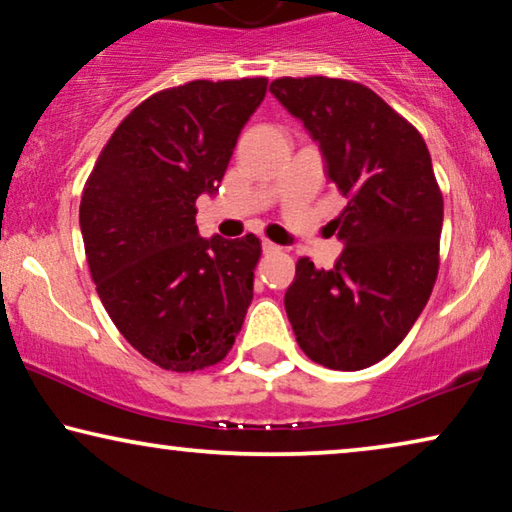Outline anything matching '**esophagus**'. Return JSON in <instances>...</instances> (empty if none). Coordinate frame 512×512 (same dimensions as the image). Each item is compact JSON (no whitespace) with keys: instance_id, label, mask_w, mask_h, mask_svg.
Wrapping results in <instances>:
<instances>
[{"instance_id":"34e87169","label":"esophagus","mask_w":512,"mask_h":512,"mask_svg":"<svg viewBox=\"0 0 512 512\" xmlns=\"http://www.w3.org/2000/svg\"><path fill=\"white\" fill-rule=\"evenodd\" d=\"M262 248L266 250V253H280V246H276V243H273V241H264Z\"/></svg>"}]
</instances>
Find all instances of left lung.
<instances>
[{
    "instance_id": "left-lung-1",
    "label": "left lung",
    "mask_w": 512,
    "mask_h": 512,
    "mask_svg": "<svg viewBox=\"0 0 512 512\" xmlns=\"http://www.w3.org/2000/svg\"><path fill=\"white\" fill-rule=\"evenodd\" d=\"M271 91L322 147L347 197L345 243L331 271L296 262L285 310L303 354L331 370H363L404 340L439 273L444 197L423 135L361 82L278 78Z\"/></svg>"
}]
</instances>
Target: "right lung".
Listing matches in <instances>:
<instances>
[{
    "mask_svg": "<svg viewBox=\"0 0 512 512\" xmlns=\"http://www.w3.org/2000/svg\"><path fill=\"white\" fill-rule=\"evenodd\" d=\"M266 78L193 80L121 121L82 188L80 230L96 292L119 333L158 368L223 361L253 301L262 241L197 234Z\"/></svg>",
    "mask_w": 512,
    "mask_h": 512,
    "instance_id": "add662e5",
    "label": "right lung"
}]
</instances>
